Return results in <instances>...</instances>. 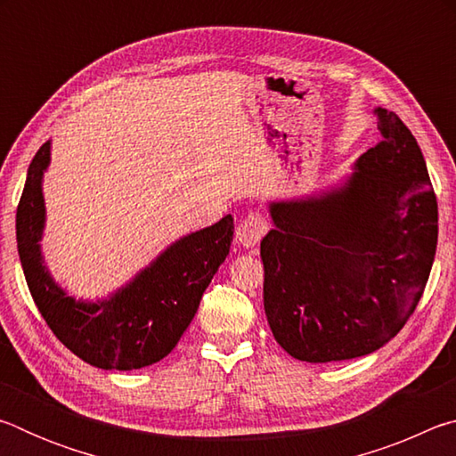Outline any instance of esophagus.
<instances>
[{
	"label": "esophagus",
	"mask_w": 456,
	"mask_h": 456,
	"mask_svg": "<svg viewBox=\"0 0 456 456\" xmlns=\"http://www.w3.org/2000/svg\"><path fill=\"white\" fill-rule=\"evenodd\" d=\"M267 221L261 213H249L237 225V241L243 249H253L267 233Z\"/></svg>",
	"instance_id": "34e87169"
}]
</instances>
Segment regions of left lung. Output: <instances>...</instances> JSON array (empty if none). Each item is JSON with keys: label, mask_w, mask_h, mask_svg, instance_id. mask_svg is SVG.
Returning a JSON list of instances; mask_svg holds the SVG:
<instances>
[{"label": "left lung", "mask_w": 456, "mask_h": 456, "mask_svg": "<svg viewBox=\"0 0 456 456\" xmlns=\"http://www.w3.org/2000/svg\"><path fill=\"white\" fill-rule=\"evenodd\" d=\"M374 114L382 141L344 184L269 203L264 307L277 344L302 362L352 360L388 344L435 261L438 207L420 146L395 112Z\"/></svg>", "instance_id": "obj_1"}]
</instances>
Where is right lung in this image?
Masks as SVG:
<instances>
[{
    "mask_svg": "<svg viewBox=\"0 0 456 456\" xmlns=\"http://www.w3.org/2000/svg\"><path fill=\"white\" fill-rule=\"evenodd\" d=\"M50 151L48 141L36 152L15 213L20 261L37 310L60 342L90 366L138 370L163 360L195 318L207 285L229 256L233 217L225 215L215 225L168 245L106 299H76L53 281L42 256V179Z\"/></svg>",
    "mask_w": 456,
    "mask_h": 456,
    "instance_id": "add662e5",
    "label": "right lung"
}]
</instances>
